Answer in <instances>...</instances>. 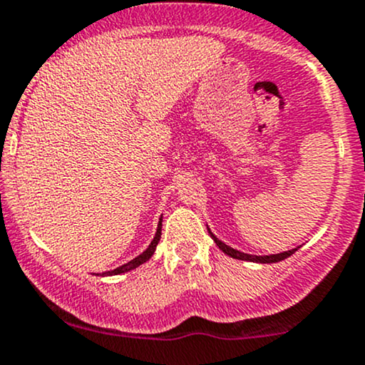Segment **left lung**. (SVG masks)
Listing matches in <instances>:
<instances>
[{
  "label": "left lung",
  "mask_w": 365,
  "mask_h": 365,
  "mask_svg": "<svg viewBox=\"0 0 365 365\" xmlns=\"http://www.w3.org/2000/svg\"><path fill=\"white\" fill-rule=\"evenodd\" d=\"M209 235L212 237V240L216 242V245L220 247V249L223 250L225 254H228L230 257L240 259V261H252V262H278V261H283V259L290 257V255L297 250V249H293V250H288V252L274 254V255H249V254H244V252H238V250L232 249V247H228L226 244H223V242L217 240V238H216L215 235H212L211 232H209Z\"/></svg>",
  "instance_id": "1"
}]
</instances>
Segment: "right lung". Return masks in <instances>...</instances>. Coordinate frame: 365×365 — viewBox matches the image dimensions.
<instances>
[{"label":"right lung","mask_w":365,"mask_h":365,"mask_svg":"<svg viewBox=\"0 0 365 365\" xmlns=\"http://www.w3.org/2000/svg\"><path fill=\"white\" fill-rule=\"evenodd\" d=\"M159 238H161V220H159V225H158V232H156V237H154V240L150 242V245L148 247V250H144V252H142V254L139 255V257L132 259V261L127 262V264H123V266L116 267V269H113V271H108L106 274H120V273H127V271H132V269H135L137 266H140V264H144L145 261H149V259H150V255H153V254H154V250H156V245H158Z\"/></svg>","instance_id":"add662e5"}]
</instances>
